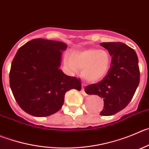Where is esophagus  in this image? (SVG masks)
Wrapping results in <instances>:
<instances>
[{
  "label": "esophagus",
  "mask_w": 149,
  "mask_h": 149,
  "mask_svg": "<svg viewBox=\"0 0 149 149\" xmlns=\"http://www.w3.org/2000/svg\"><path fill=\"white\" fill-rule=\"evenodd\" d=\"M81 94H82L83 95H87V94H86V93L84 92V85L82 84V88H81Z\"/></svg>",
  "instance_id": "esophagus-1"
}]
</instances>
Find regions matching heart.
Wrapping results in <instances>:
<instances>
[{"label":"heart","instance_id":"1","mask_svg":"<svg viewBox=\"0 0 149 149\" xmlns=\"http://www.w3.org/2000/svg\"><path fill=\"white\" fill-rule=\"evenodd\" d=\"M111 62L108 51L94 48L75 51L64 58L68 70L76 73L81 69V77L88 82H97L104 79L109 72Z\"/></svg>","mask_w":149,"mask_h":149}]
</instances>
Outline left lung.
Instances as JSON below:
<instances>
[{
	"label": "left lung",
	"instance_id": "1",
	"mask_svg": "<svg viewBox=\"0 0 149 149\" xmlns=\"http://www.w3.org/2000/svg\"><path fill=\"white\" fill-rule=\"evenodd\" d=\"M112 56L109 72L100 82L87 86L88 95L104 99L100 115L109 116L120 112L131 101L140 82L138 58L134 50L122 42H102Z\"/></svg>",
	"mask_w": 149,
	"mask_h": 149
}]
</instances>
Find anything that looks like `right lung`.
<instances>
[{
    "label": "right lung",
    "instance_id": "add662e5",
    "mask_svg": "<svg viewBox=\"0 0 149 149\" xmlns=\"http://www.w3.org/2000/svg\"><path fill=\"white\" fill-rule=\"evenodd\" d=\"M65 43L34 39L19 48L11 65L9 83L18 105L35 117L53 115L62 108L65 93L80 91V79L61 70Z\"/></svg>",
    "mask_w": 149,
    "mask_h": 149
}]
</instances>
